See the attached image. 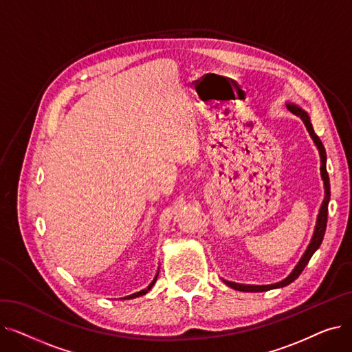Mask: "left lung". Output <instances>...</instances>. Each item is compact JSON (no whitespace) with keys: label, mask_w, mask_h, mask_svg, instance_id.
I'll return each mask as SVG.
<instances>
[{"label":"left lung","mask_w":352,"mask_h":352,"mask_svg":"<svg viewBox=\"0 0 352 352\" xmlns=\"http://www.w3.org/2000/svg\"><path fill=\"white\" fill-rule=\"evenodd\" d=\"M287 108L291 111L292 114L298 116L304 125L307 126V131L309 133L314 144H316L317 150L320 153V158H321V178H322V182H324V199H322V204L320 207V212H318V217H317V223H316V228H314V234L311 236V241L305 250V252L302 254V256L300 258L298 264L294 267V270L291 271V274L287 276V278H284L283 281L280 283H275V284H270V285H247V284H236V283H231V281H224L228 287L236 289V291H244V292H264V291H270V289H275V288H283V287H287L288 284H291L292 281H295L300 276V274L302 272V270L305 268V265L308 264V261L311 260L312 254L316 252L321 243H322V238H324V234H325V228H327V217H328V202H329V177H328V173H327V154H325V148L321 142V140L318 138V135L314 133V128H312V124H311V118L308 116L307 111H304L301 107L295 105L294 102H287Z\"/></svg>","instance_id":"obj_1"}]
</instances>
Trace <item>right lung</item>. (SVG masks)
Returning a JSON list of instances; mask_svg holds the SVG:
<instances>
[{"instance_id":"obj_1","label":"right lung","mask_w":352,"mask_h":352,"mask_svg":"<svg viewBox=\"0 0 352 352\" xmlns=\"http://www.w3.org/2000/svg\"><path fill=\"white\" fill-rule=\"evenodd\" d=\"M158 270H160V268H158ZM157 278H158V271H157V274H155V276H154V280L151 281V284H150V285H148V287H146V288H144V289H141V291H138V292H134V294H131V295H126V297H124V300H133V298L141 297V295H145L148 291H150V289L153 288V285L155 284Z\"/></svg>"}]
</instances>
